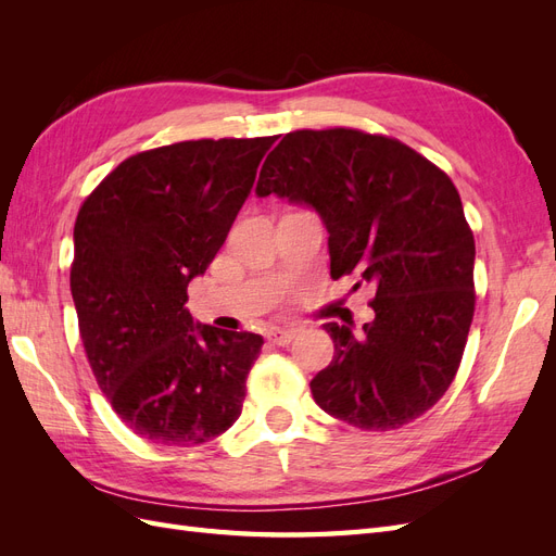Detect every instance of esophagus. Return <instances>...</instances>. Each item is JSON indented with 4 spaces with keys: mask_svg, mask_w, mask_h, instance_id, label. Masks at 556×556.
Masks as SVG:
<instances>
[{
    "mask_svg": "<svg viewBox=\"0 0 556 556\" xmlns=\"http://www.w3.org/2000/svg\"><path fill=\"white\" fill-rule=\"evenodd\" d=\"M294 336H296V329H280V327H274L271 331H268V341L276 343V345H288V343H292Z\"/></svg>",
    "mask_w": 556,
    "mask_h": 556,
    "instance_id": "obj_1",
    "label": "esophagus"
}]
</instances>
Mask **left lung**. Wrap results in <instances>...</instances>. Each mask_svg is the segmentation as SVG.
I'll return each mask as SVG.
<instances>
[{
  "mask_svg": "<svg viewBox=\"0 0 556 556\" xmlns=\"http://www.w3.org/2000/svg\"><path fill=\"white\" fill-rule=\"evenodd\" d=\"M255 194L313 208L331 278L376 285L362 331L325 325L333 359L311 380L317 406L366 431L425 415L457 376L476 308V241L452 180L396 139L301 129L266 157Z\"/></svg>",
  "mask_w": 556,
  "mask_h": 556,
  "instance_id": "left-lung-1",
  "label": "left lung"
}]
</instances>
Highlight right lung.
Returning <instances> with one entry per match:
<instances>
[{
	"label": "right lung",
	"instance_id": "1",
	"mask_svg": "<svg viewBox=\"0 0 556 556\" xmlns=\"http://www.w3.org/2000/svg\"><path fill=\"white\" fill-rule=\"evenodd\" d=\"M274 141L148 150L117 164L78 211L72 296L83 348L117 417L150 443H206L241 415L264 339L201 325L185 304Z\"/></svg>",
	"mask_w": 556,
	"mask_h": 556
}]
</instances>
